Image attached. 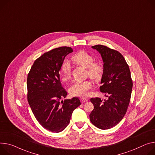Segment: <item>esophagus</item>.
I'll return each instance as SVG.
<instances>
[{
  "label": "esophagus",
  "mask_w": 155,
  "mask_h": 155,
  "mask_svg": "<svg viewBox=\"0 0 155 155\" xmlns=\"http://www.w3.org/2000/svg\"><path fill=\"white\" fill-rule=\"evenodd\" d=\"M80 101H81V102L82 103H86V102L88 101V99H87V98H83V97H82V98H81V99H80Z\"/></svg>",
  "instance_id": "1"
}]
</instances>
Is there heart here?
Masks as SVG:
<instances>
[{"mask_svg":"<svg viewBox=\"0 0 155 155\" xmlns=\"http://www.w3.org/2000/svg\"><path fill=\"white\" fill-rule=\"evenodd\" d=\"M72 61L77 64L87 69V75L94 80L101 79L104 67L98 61H93V56L85 51H80L72 58ZM62 80L67 81L70 77V65L68 61H64L61 65ZM92 87V82L90 80L74 82L69 88L70 94L73 96L86 97L88 91Z\"/></svg>","mask_w":155,"mask_h":155,"instance_id":"b5f03b06","label":"heart"}]
</instances>
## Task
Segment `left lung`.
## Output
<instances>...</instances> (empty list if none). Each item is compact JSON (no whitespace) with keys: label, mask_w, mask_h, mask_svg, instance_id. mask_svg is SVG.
Instances as JSON below:
<instances>
[{"label":"left lung","mask_w":155,"mask_h":155,"mask_svg":"<svg viewBox=\"0 0 155 155\" xmlns=\"http://www.w3.org/2000/svg\"><path fill=\"white\" fill-rule=\"evenodd\" d=\"M92 48L100 53L103 61L104 71L100 90L105 93L107 100L91 98L94 109L90 119L96 127L106 130L116 126L126 114L133 83L129 65L119 52L100 45Z\"/></svg>","instance_id":"left-lung-1"}]
</instances>
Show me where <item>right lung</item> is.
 Wrapping results in <instances>:
<instances>
[{
  "label": "right lung",
  "mask_w": 155,
  "mask_h": 155,
  "mask_svg": "<svg viewBox=\"0 0 155 155\" xmlns=\"http://www.w3.org/2000/svg\"><path fill=\"white\" fill-rule=\"evenodd\" d=\"M72 52L71 48L64 46L45 52L35 61L28 75V101L38 122L52 132L64 130L73 111L81 104L77 97L60 101L67 93L59 71L66 55Z\"/></svg>",
  "instance_id": "1"
}]
</instances>
